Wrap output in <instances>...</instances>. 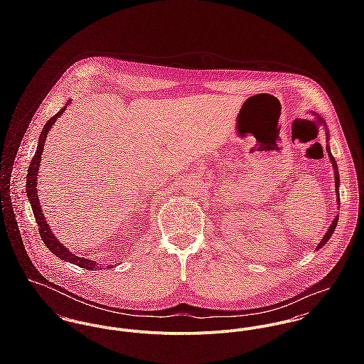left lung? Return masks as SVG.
Wrapping results in <instances>:
<instances>
[{"instance_id":"obj_1","label":"left lung","mask_w":364,"mask_h":364,"mask_svg":"<svg viewBox=\"0 0 364 364\" xmlns=\"http://www.w3.org/2000/svg\"><path fill=\"white\" fill-rule=\"evenodd\" d=\"M318 119V122L319 123H323L322 122V119L321 117H316ZM326 151H328V156L331 158V162H332V165H333V168H335V188H336V195H339V172H338V165H336V161H335V158L331 154V151H329V147L326 146ZM338 208H341V199H339V196H338ZM338 218H339V215H336L335 218H333V221H332V224H331V227L328 228V231H326V234L323 235V238L321 240V242L316 245V250H319V248H322L326 242H328V240L331 238V235L333 234V231H335V227H336V224H338Z\"/></svg>"}]
</instances>
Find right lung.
Returning <instances> with one entry per match:
<instances>
[{
    "instance_id": "obj_1",
    "label": "right lung",
    "mask_w": 364,
    "mask_h": 364,
    "mask_svg": "<svg viewBox=\"0 0 364 364\" xmlns=\"http://www.w3.org/2000/svg\"><path fill=\"white\" fill-rule=\"evenodd\" d=\"M65 110V107H63L58 113H55L53 117H50L48 120V123L45 124L42 133H41V137H39V144H38V149H36V153L32 158V162L28 168V175H26V195H28V199H29V203L32 206L33 210V214H35V220L38 223V227H39V234L45 242V245L52 251V254H54L55 257H58L61 260H67L70 263H74L77 266H81L87 270H95V267H98L97 262L91 259H85V258H80L74 254H71L64 245H61L58 242V240L53 235L49 225H48V221L45 220V215H43V211L41 208V203H39V198H38V189H36V185H38V172H39V165H41V156L43 153V147H45V143H46V139H48V133L49 130L52 129L53 124L55 123L57 117L60 114H63V112ZM110 267V266H107ZM98 269H102L98 267Z\"/></svg>"
}]
</instances>
